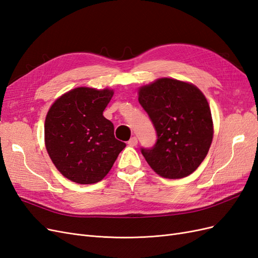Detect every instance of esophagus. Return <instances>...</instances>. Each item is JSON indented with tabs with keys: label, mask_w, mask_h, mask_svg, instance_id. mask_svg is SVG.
I'll return each mask as SVG.
<instances>
[{
	"label": "esophagus",
	"mask_w": 258,
	"mask_h": 258,
	"mask_svg": "<svg viewBox=\"0 0 258 258\" xmlns=\"http://www.w3.org/2000/svg\"><path fill=\"white\" fill-rule=\"evenodd\" d=\"M128 144L130 145V146H137V144H138V139H137V137H132L129 141H128Z\"/></svg>",
	"instance_id": "1"
}]
</instances>
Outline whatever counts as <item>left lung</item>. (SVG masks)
Wrapping results in <instances>:
<instances>
[{"label":"left lung","mask_w":258,"mask_h":258,"mask_svg":"<svg viewBox=\"0 0 258 258\" xmlns=\"http://www.w3.org/2000/svg\"><path fill=\"white\" fill-rule=\"evenodd\" d=\"M139 102L157 132L152 148H141L148 165L166 178L191 174L204 161L213 139L208 101L196 86L159 79L139 89Z\"/></svg>","instance_id":"8db88e82"}]
</instances>
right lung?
Masks as SVG:
<instances>
[{
    "instance_id": "add662e5",
    "label": "right lung",
    "mask_w": 258,
    "mask_h": 258,
    "mask_svg": "<svg viewBox=\"0 0 258 258\" xmlns=\"http://www.w3.org/2000/svg\"><path fill=\"white\" fill-rule=\"evenodd\" d=\"M113 95L111 89L75 88L54 101L46 115V150L60 173L72 182H100L126 147L103 116Z\"/></svg>"
}]
</instances>
